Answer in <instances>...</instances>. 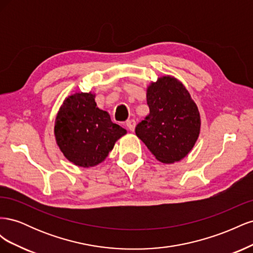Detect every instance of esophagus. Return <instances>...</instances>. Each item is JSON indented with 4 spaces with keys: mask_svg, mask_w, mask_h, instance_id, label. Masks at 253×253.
Returning a JSON list of instances; mask_svg holds the SVG:
<instances>
[{
    "mask_svg": "<svg viewBox=\"0 0 253 253\" xmlns=\"http://www.w3.org/2000/svg\"><path fill=\"white\" fill-rule=\"evenodd\" d=\"M126 126L131 132H134L135 126H136V121L134 119H129L126 121Z\"/></svg>",
    "mask_w": 253,
    "mask_h": 253,
    "instance_id": "1",
    "label": "esophagus"
}]
</instances>
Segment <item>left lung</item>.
<instances>
[{"mask_svg": "<svg viewBox=\"0 0 253 253\" xmlns=\"http://www.w3.org/2000/svg\"><path fill=\"white\" fill-rule=\"evenodd\" d=\"M150 114L135 133L157 160L174 164L185 158L201 133V115L186 86L166 75L147 88Z\"/></svg>", "mask_w": 253, "mask_h": 253, "instance_id": "8db88e82", "label": "left lung"}]
</instances>
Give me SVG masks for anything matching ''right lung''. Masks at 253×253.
Returning <instances> with one entry per match:
<instances>
[{"label":"right lung","instance_id":"add662e5","mask_svg":"<svg viewBox=\"0 0 253 253\" xmlns=\"http://www.w3.org/2000/svg\"><path fill=\"white\" fill-rule=\"evenodd\" d=\"M94 93H77L65 98L55 120L56 142L64 157L81 168L102 163L115 142L126 129L113 124L109 113L100 110Z\"/></svg>","mask_w":253,"mask_h":253}]
</instances>
